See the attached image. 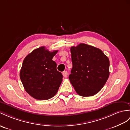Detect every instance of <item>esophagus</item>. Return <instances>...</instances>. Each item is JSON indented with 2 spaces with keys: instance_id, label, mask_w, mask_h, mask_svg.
I'll use <instances>...</instances> for the list:
<instances>
[{
  "instance_id": "1",
  "label": "esophagus",
  "mask_w": 130,
  "mask_h": 130,
  "mask_svg": "<svg viewBox=\"0 0 130 130\" xmlns=\"http://www.w3.org/2000/svg\"><path fill=\"white\" fill-rule=\"evenodd\" d=\"M62 74L64 78H67L68 76V72L67 71H64L62 73Z\"/></svg>"
}]
</instances>
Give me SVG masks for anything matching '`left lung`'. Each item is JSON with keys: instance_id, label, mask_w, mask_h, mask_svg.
Listing matches in <instances>:
<instances>
[{"instance_id": "obj_1", "label": "left lung", "mask_w": 130, "mask_h": 130, "mask_svg": "<svg viewBox=\"0 0 130 130\" xmlns=\"http://www.w3.org/2000/svg\"><path fill=\"white\" fill-rule=\"evenodd\" d=\"M73 67L69 79L76 92L82 96L97 94L109 77L110 62L102 50L80 43L71 48Z\"/></svg>"}]
</instances>
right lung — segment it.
Here are the masks:
<instances>
[{
    "mask_svg": "<svg viewBox=\"0 0 130 130\" xmlns=\"http://www.w3.org/2000/svg\"><path fill=\"white\" fill-rule=\"evenodd\" d=\"M58 50L50 52L44 46L34 50L24 59L20 78L24 89L34 98L48 100L57 93L63 75L52 58Z\"/></svg>",
    "mask_w": 130,
    "mask_h": 130,
    "instance_id": "add662e5",
    "label": "right lung"
}]
</instances>
